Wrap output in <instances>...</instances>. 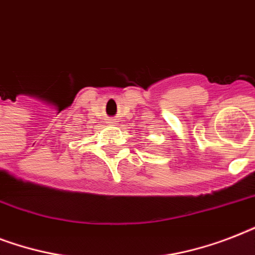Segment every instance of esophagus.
<instances>
[{
    "label": "esophagus",
    "mask_w": 255,
    "mask_h": 255,
    "mask_svg": "<svg viewBox=\"0 0 255 255\" xmlns=\"http://www.w3.org/2000/svg\"><path fill=\"white\" fill-rule=\"evenodd\" d=\"M108 123H110V124H116V120L112 119V118H111V119H108Z\"/></svg>",
    "instance_id": "obj_1"
}]
</instances>
